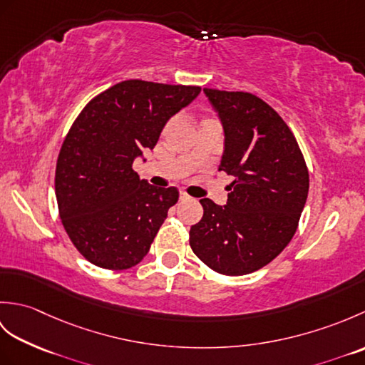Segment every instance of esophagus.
Listing matches in <instances>:
<instances>
[{"instance_id": "esophagus-1", "label": "esophagus", "mask_w": 365, "mask_h": 365, "mask_svg": "<svg viewBox=\"0 0 365 365\" xmlns=\"http://www.w3.org/2000/svg\"><path fill=\"white\" fill-rule=\"evenodd\" d=\"M178 197H180V200H188L190 199V196L187 195V192H183V191L180 192V196H178Z\"/></svg>"}]
</instances>
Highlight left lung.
<instances>
[{
    "label": "left lung",
    "mask_w": 365,
    "mask_h": 365,
    "mask_svg": "<svg viewBox=\"0 0 365 365\" xmlns=\"http://www.w3.org/2000/svg\"><path fill=\"white\" fill-rule=\"evenodd\" d=\"M224 130L220 170L235 177L227 204L200 199L192 252L216 273L242 276L276 259L298 227L309 191L299 145L273 108L250 92L204 89Z\"/></svg>",
    "instance_id": "left-lung-1"
}]
</instances>
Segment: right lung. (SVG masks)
<instances>
[{
  "instance_id": "1",
  "label": "right lung",
  "mask_w": 365,
  "mask_h": 365,
  "mask_svg": "<svg viewBox=\"0 0 365 365\" xmlns=\"http://www.w3.org/2000/svg\"><path fill=\"white\" fill-rule=\"evenodd\" d=\"M199 92V86L127 80L92 98L73 122L54 190L67 235L91 263L127 269L149 252L178 190L141 180L133 161L157 145L166 122Z\"/></svg>"
}]
</instances>
